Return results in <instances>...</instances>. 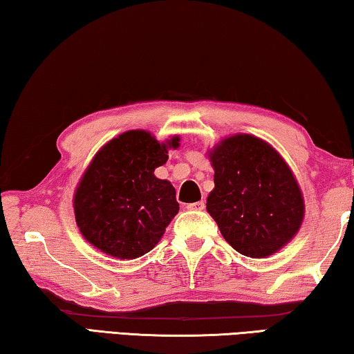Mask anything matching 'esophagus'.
<instances>
[{
  "label": "esophagus",
  "mask_w": 354,
  "mask_h": 354,
  "mask_svg": "<svg viewBox=\"0 0 354 354\" xmlns=\"http://www.w3.org/2000/svg\"><path fill=\"white\" fill-rule=\"evenodd\" d=\"M189 211H203L205 209V201H196V203H189L187 206Z\"/></svg>",
  "instance_id": "obj_1"
}]
</instances>
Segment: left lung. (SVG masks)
<instances>
[{
	"label": "left lung",
	"mask_w": 354,
	"mask_h": 354,
	"mask_svg": "<svg viewBox=\"0 0 354 354\" xmlns=\"http://www.w3.org/2000/svg\"><path fill=\"white\" fill-rule=\"evenodd\" d=\"M209 159L215 187L206 209L225 241L256 259L289 243L301 226L304 201L277 149L259 137L236 134L217 143Z\"/></svg>",
	"instance_id": "8db88e82"
}]
</instances>
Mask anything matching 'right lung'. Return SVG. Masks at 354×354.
Masks as SVG:
<instances>
[{"label":"right lung","instance_id":"obj_1","mask_svg":"<svg viewBox=\"0 0 354 354\" xmlns=\"http://www.w3.org/2000/svg\"><path fill=\"white\" fill-rule=\"evenodd\" d=\"M178 147V136L158 142L133 129L95 154L73 198L76 225L88 243L118 259H136L158 245L179 205L171 183L154 170Z\"/></svg>","mask_w":354,"mask_h":354}]
</instances>
